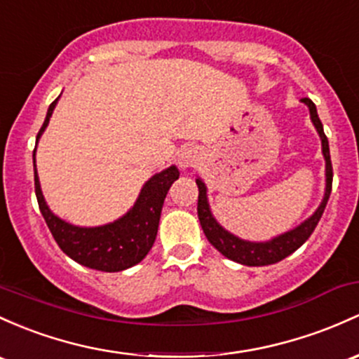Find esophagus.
Segmentation results:
<instances>
[{"label": "esophagus", "instance_id": "34e87169", "mask_svg": "<svg viewBox=\"0 0 359 359\" xmlns=\"http://www.w3.org/2000/svg\"><path fill=\"white\" fill-rule=\"evenodd\" d=\"M198 161V150L195 147H183L178 152V164L181 169L191 168Z\"/></svg>", "mask_w": 359, "mask_h": 359}]
</instances>
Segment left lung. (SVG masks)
I'll return each instance as SVG.
<instances>
[{"label":"left lung","mask_w":359,"mask_h":359,"mask_svg":"<svg viewBox=\"0 0 359 359\" xmlns=\"http://www.w3.org/2000/svg\"><path fill=\"white\" fill-rule=\"evenodd\" d=\"M310 109V118L313 126L317 128L320 140H322V154L325 159V194H323L322 202H320L318 209L303 221L302 224L296 226L294 229H289L286 233L279 234V236L272 238L269 241H248L241 240V238L234 236L233 233L224 229L215 217L212 215L209 198H207V187L202 180L196 178V184H198V205H196V212H198L200 224H202L203 233H205L207 240L214 246L217 252L229 260L238 262L241 265H248V267H262V265H271L277 264L283 258H286L294 253L299 246L303 245L311 233L317 227L320 217H322L323 210H325L327 202H329L330 190H332V163H330V152H329V140H327L325 133H323L322 121H320L317 114V107L311 102V99L304 97L302 99Z\"/></svg>","instance_id":"1"}]
</instances>
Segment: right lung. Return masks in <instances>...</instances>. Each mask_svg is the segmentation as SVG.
Segmentation results:
<instances>
[{
	"mask_svg": "<svg viewBox=\"0 0 359 359\" xmlns=\"http://www.w3.org/2000/svg\"><path fill=\"white\" fill-rule=\"evenodd\" d=\"M57 99L49 106L44 123L37 133V142L44 133L46 126L49 125V118L55 111ZM178 178V168L169 165L164 171L154 175L142 187L137 202L125 215L109 224L82 227L63 221L48 207L41 190L39 176H37L36 150H34L36 196L42 217L51 231L53 238L63 250V253H67L76 264L101 272H121L144 260L156 241L165 195Z\"/></svg>",
	"mask_w": 359,
	"mask_h": 359,
	"instance_id": "add662e5",
	"label": "right lung"
}]
</instances>
